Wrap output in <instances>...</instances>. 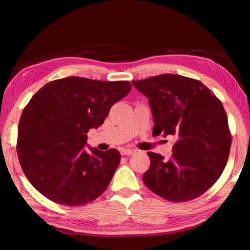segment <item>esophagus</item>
<instances>
[{"label": "esophagus", "instance_id": "34e87169", "mask_svg": "<svg viewBox=\"0 0 250 250\" xmlns=\"http://www.w3.org/2000/svg\"><path fill=\"white\" fill-rule=\"evenodd\" d=\"M135 152V150H132V149H122L121 150V155L122 156H132L133 155V153Z\"/></svg>", "mask_w": 250, "mask_h": 250}]
</instances>
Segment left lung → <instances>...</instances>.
Here are the masks:
<instances>
[{
  "mask_svg": "<svg viewBox=\"0 0 250 250\" xmlns=\"http://www.w3.org/2000/svg\"><path fill=\"white\" fill-rule=\"evenodd\" d=\"M132 83L148 99L153 133L175 139L168 160L148 152L143 182L168 201L198 198L217 182L229 158L232 139L222 103L201 82L174 74Z\"/></svg>",
  "mask_w": 250,
  "mask_h": 250,
  "instance_id": "left-lung-1",
  "label": "left lung"
}]
</instances>
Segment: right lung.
I'll return each instance as SVG.
<instances>
[{
  "label": "right lung",
  "mask_w": 250,
  "mask_h": 250,
  "mask_svg": "<svg viewBox=\"0 0 250 250\" xmlns=\"http://www.w3.org/2000/svg\"><path fill=\"white\" fill-rule=\"evenodd\" d=\"M129 82L66 77L46 83L22 111L18 126L20 166L32 186L62 205L87 204L107 188L120 163L117 149L86 146L88 131L131 91Z\"/></svg>",
  "instance_id": "obj_1"
}]
</instances>
